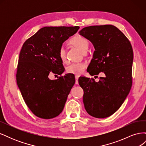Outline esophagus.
<instances>
[{"instance_id":"34e87169","label":"esophagus","mask_w":146,"mask_h":146,"mask_svg":"<svg viewBox=\"0 0 146 146\" xmlns=\"http://www.w3.org/2000/svg\"><path fill=\"white\" fill-rule=\"evenodd\" d=\"M76 85H77V84L78 83V78H79V77L78 76H76Z\"/></svg>"}]
</instances>
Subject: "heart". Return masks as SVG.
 Masks as SVG:
<instances>
[{
	"label": "heart",
	"mask_w": 146,
	"mask_h": 146,
	"mask_svg": "<svg viewBox=\"0 0 146 146\" xmlns=\"http://www.w3.org/2000/svg\"><path fill=\"white\" fill-rule=\"evenodd\" d=\"M70 43L78 48L82 52H86L88 46H89V41L81 35H77L73 37L70 41ZM58 55L62 61H65L66 60V55L65 48L63 47H61L58 51ZM86 64L83 62L73 63L70 64L67 68L66 71L69 73H71L76 75H79L83 72L86 68Z\"/></svg>",
	"instance_id": "obj_1"
}]
</instances>
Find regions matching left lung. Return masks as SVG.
Instances as JSON below:
<instances>
[{
  "mask_svg": "<svg viewBox=\"0 0 146 146\" xmlns=\"http://www.w3.org/2000/svg\"><path fill=\"white\" fill-rule=\"evenodd\" d=\"M79 34L95 48L87 71L91 76L100 72L105 75L98 82L93 78H79L85 108L94 117H109L121 107L130 91L133 48L124 34L112 25L86 27Z\"/></svg>",
  "mask_w": 146,
  "mask_h": 146,
  "instance_id": "obj_1",
  "label": "left lung"
}]
</instances>
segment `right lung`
Returning <instances> with one entry per match:
<instances>
[{"instance_id":"obj_1","label":"right lung","mask_w":146,"mask_h":146,"mask_svg":"<svg viewBox=\"0 0 146 146\" xmlns=\"http://www.w3.org/2000/svg\"><path fill=\"white\" fill-rule=\"evenodd\" d=\"M79 29L78 26L44 27L22 47L16 82L26 105L38 117L52 119L63 111L75 77L67 74L50 80L48 75L63 72L58 51L63 43Z\"/></svg>"}]
</instances>
